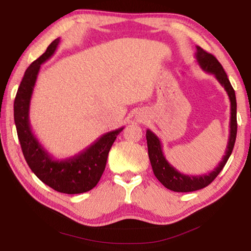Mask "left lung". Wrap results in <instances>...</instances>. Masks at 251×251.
<instances>
[{
  "label": "left lung",
  "instance_id": "1",
  "mask_svg": "<svg viewBox=\"0 0 251 251\" xmlns=\"http://www.w3.org/2000/svg\"><path fill=\"white\" fill-rule=\"evenodd\" d=\"M195 58L202 70L207 73L215 75L217 81L224 87L225 91L227 92V96L231 101V119H229V136L227 146H226L225 155L222 157V161L218 163V166L215 168L210 173L204 175H184L178 171L176 168H174L168 162L166 156H164L162 151V144L155 133L151 131L149 129L146 131L147 139V149H149V157L152 164L153 173L155 177L160 180V183L164 187L169 188L174 192H193L201 190L205 186H208L219 173L225 167L228 157L231 156L233 147H234L235 138H236V129H238V123H236V99L234 89L231 85V82L227 78L224 68L221 63L216 59V57L211 53H208L202 48L197 46V52Z\"/></svg>",
  "mask_w": 251,
  "mask_h": 251
}]
</instances>
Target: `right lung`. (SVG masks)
Here are the masks:
<instances>
[{"mask_svg": "<svg viewBox=\"0 0 251 251\" xmlns=\"http://www.w3.org/2000/svg\"><path fill=\"white\" fill-rule=\"evenodd\" d=\"M60 43L58 37L47 51L27 68L17 91L13 115L24 156L36 177L54 191L66 194L88 192L98 184L108 152L123 128L106 132L76 155L56 160L34 136L29 123V105L41 65L50 59Z\"/></svg>", "mask_w": 251, "mask_h": 251, "instance_id": "right-lung-1", "label": "right lung"}]
</instances>
